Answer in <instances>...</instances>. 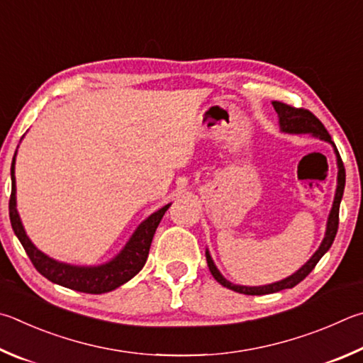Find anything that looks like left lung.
Listing matches in <instances>:
<instances>
[{
	"label": "left lung",
	"mask_w": 363,
	"mask_h": 363,
	"mask_svg": "<svg viewBox=\"0 0 363 363\" xmlns=\"http://www.w3.org/2000/svg\"><path fill=\"white\" fill-rule=\"evenodd\" d=\"M273 106L276 109V113H278V116H279V125H281L282 131H286V133H311L313 136H318V138H320V140L333 144L330 135H328V131L324 127V123H322L319 118L311 113V111H308L305 108H294V106H291V104L282 103V101H273ZM335 152H337V160H338L337 194H335L333 208L330 211V216H328L325 238H324V241H322L320 247L315 250V254L311 257V259H309L295 274L289 276V278L282 279L279 282H274V284H268V286H262V287H246V286H235V284H232V282H228L225 278H223V276L219 273V269L216 268L213 259H211V255L206 250V262H208L209 272L214 276V279L219 282V284H222L227 289H232V291H235V292L245 294V295H267V294L284 291V289L295 287L298 282H301L309 273L313 272L314 267L318 265V262L322 259V255H324L333 245V240L338 232L340 203L342 199V192H345L346 171H345V164H342L338 149H335Z\"/></svg>",
	"instance_id": "left-lung-1"
}]
</instances>
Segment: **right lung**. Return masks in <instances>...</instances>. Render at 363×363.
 <instances>
[{
  "label": "right lung",
  "mask_w": 363,
  "mask_h": 363,
  "mask_svg": "<svg viewBox=\"0 0 363 363\" xmlns=\"http://www.w3.org/2000/svg\"><path fill=\"white\" fill-rule=\"evenodd\" d=\"M14 163L16 155L11 164V199H9V219L14 233L17 235L18 241L22 242L26 255L30 257L39 273L49 281L55 282L58 286L72 289V291L84 292V294H104L111 292L114 289L121 287L125 282L130 281L133 276L141 272L144 263L147 260L150 242H152L154 233L162 220L163 214L167 213L169 204L157 211L152 216H149L127 242V246L118 254L114 260H111L100 267H71L67 263H60L50 259L41 250L33 246L28 240L25 230L22 227L21 217L17 214L16 208V176H14Z\"/></svg>",
  "instance_id": "add662e5"
}]
</instances>
